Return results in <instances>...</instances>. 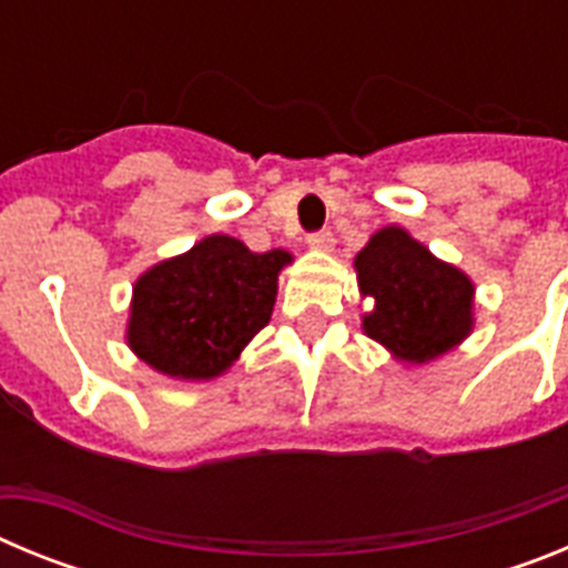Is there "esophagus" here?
Returning a JSON list of instances; mask_svg holds the SVG:
<instances>
[{"label":"esophagus","mask_w":568,"mask_h":568,"mask_svg":"<svg viewBox=\"0 0 568 568\" xmlns=\"http://www.w3.org/2000/svg\"><path fill=\"white\" fill-rule=\"evenodd\" d=\"M333 233H329V230H318V233H310L307 235V244L313 250H329L333 247Z\"/></svg>","instance_id":"34e87169"}]
</instances>
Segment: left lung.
<instances>
[{
	"label": "left lung",
	"mask_w": 568,
	"mask_h": 568,
	"mask_svg": "<svg viewBox=\"0 0 568 568\" xmlns=\"http://www.w3.org/2000/svg\"><path fill=\"white\" fill-rule=\"evenodd\" d=\"M355 270L361 293L375 298L364 318L366 335L398 358L424 364L469 335L471 281L400 227L378 230L355 258Z\"/></svg>",
	"instance_id": "obj_1"
}]
</instances>
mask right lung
<instances>
[{"instance_id":"obj_1","label":"right lung","mask_w":568,"mask_h":568,"mask_svg":"<svg viewBox=\"0 0 568 568\" xmlns=\"http://www.w3.org/2000/svg\"><path fill=\"white\" fill-rule=\"evenodd\" d=\"M284 250L250 253L230 235H210L190 253L135 281L128 341L173 378H213L267 327Z\"/></svg>"}]
</instances>
